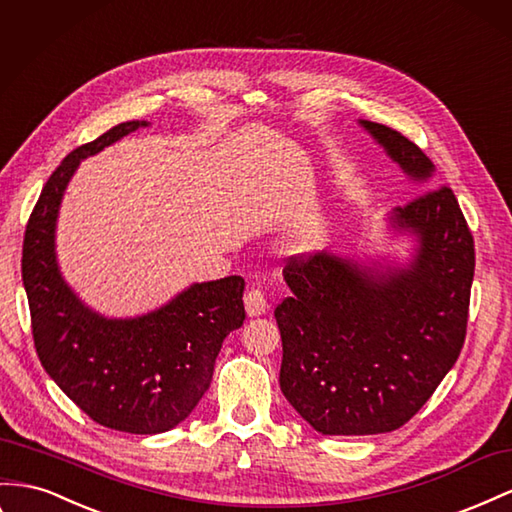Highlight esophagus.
Masks as SVG:
<instances>
[{
	"label": "esophagus",
	"instance_id": "1",
	"mask_svg": "<svg viewBox=\"0 0 512 512\" xmlns=\"http://www.w3.org/2000/svg\"><path fill=\"white\" fill-rule=\"evenodd\" d=\"M245 310H247V314H250V316H260V314H265L269 310V301H267L265 293H262L260 288L247 290Z\"/></svg>",
	"mask_w": 512,
	"mask_h": 512
}]
</instances>
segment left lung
Instances as JSON below:
<instances>
[{
  "instance_id": "left-lung-1",
  "label": "left lung",
  "mask_w": 512,
  "mask_h": 512,
  "mask_svg": "<svg viewBox=\"0 0 512 512\" xmlns=\"http://www.w3.org/2000/svg\"><path fill=\"white\" fill-rule=\"evenodd\" d=\"M359 124L411 181L431 183L435 165L416 144L385 124ZM390 226L416 237L405 267L321 252L290 258L284 269L293 297L275 308L280 388L323 435L396 431L463 349L476 254L452 189L439 185L396 206Z\"/></svg>"
}]
</instances>
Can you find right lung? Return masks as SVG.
I'll list each match as a JSON object with an SVG mask.
<instances>
[{"mask_svg":"<svg viewBox=\"0 0 512 512\" xmlns=\"http://www.w3.org/2000/svg\"><path fill=\"white\" fill-rule=\"evenodd\" d=\"M148 127L122 122L75 148L49 176L23 239V286L34 347L47 375L96 424L155 435L181 424L209 390L224 338L245 321L241 275L191 284L165 306L107 319L90 310L62 278L55 224L62 196L81 159Z\"/></svg>","mask_w":512,"mask_h":512,"instance_id":"1","label":"right lung"}]
</instances>
